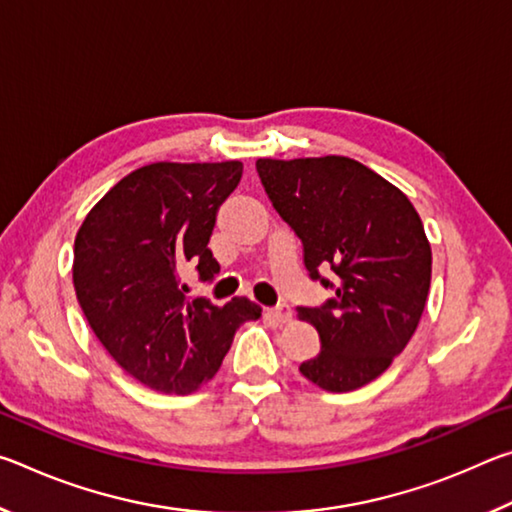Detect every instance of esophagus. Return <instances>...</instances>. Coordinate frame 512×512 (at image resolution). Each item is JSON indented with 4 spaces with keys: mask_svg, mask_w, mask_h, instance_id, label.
<instances>
[{
    "mask_svg": "<svg viewBox=\"0 0 512 512\" xmlns=\"http://www.w3.org/2000/svg\"><path fill=\"white\" fill-rule=\"evenodd\" d=\"M268 316H271L275 323H289L291 320V307L287 302H280V305H275L268 309Z\"/></svg>",
    "mask_w": 512,
    "mask_h": 512,
    "instance_id": "34e87169",
    "label": "esophagus"
}]
</instances>
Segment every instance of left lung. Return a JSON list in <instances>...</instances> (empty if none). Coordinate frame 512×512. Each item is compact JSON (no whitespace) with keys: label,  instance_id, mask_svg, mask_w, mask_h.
Returning a JSON list of instances; mask_svg holds the SVG:
<instances>
[{"label":"left lung","instance_id":"8db88e82","mask_svg":"<svg viewBox=\"0 0 512 512\" xmlns=\"http://www.w3.org/2000/svg\"><path fill=\"white\" fill-rule=\"evenodd\" d=\"M275 212L302 241L311 280L334 296L298 307L316 327L320 352L300 372L323 391L370 384L411 341L431 284V246L400 189L343 155L257 160ZM335 273L329 283L319 275Z\"/></svg>","mask_w":512,"mask_h":512}]
</instances>
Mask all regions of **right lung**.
<instances>
[{
  "mask_svg": "<svg viewBox=\"0 0 512 512\" xmlns=\"http://www.w3.org/2000/svg\"><path fill=\"white\" fill-rule=\"evenodd\" d=\"M244 164L155 162L128 173L85 216L74 241V289L103 348L128 375L160 393L187 395L210 381L255 302L223 307L189 298L183 271L212 282L207 248L221 203Z\"/></svg>",
  "mask_w": 512,
  "mask_h": 512,
  "instance_id": "1",
  "label": "right lung"
}]
</instances>
